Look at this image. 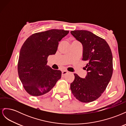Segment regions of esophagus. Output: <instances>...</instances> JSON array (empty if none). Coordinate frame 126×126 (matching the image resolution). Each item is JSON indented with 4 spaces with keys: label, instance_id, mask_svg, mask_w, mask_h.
I'll return each instance as SVG.
<instances>
[{
    "label": "esophagus",
    "instance_id": "esophagus-1",
    "mask_svg": "<svg viewBox=\"0 0 126 126\" xmlns=\"http://www.w3.org/2000/svg\"><path fill=\"white\" fill-rule=\"evenodd\" d=\"M68 73V72L66 70H63L62 71V76H64L66 75H67Z\"/></svg>",
    "mask_w": 126,
    "mask_h": 126
}]
</instances>
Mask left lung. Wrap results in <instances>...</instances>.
Instances as JSON below:
<instances>
[{"instance_id":"1","label":"left lung","mask_w":126,"mask_h":126,"mask_svg":"<svg viewBox=\"0 0 126 126\" xmlns=\"http://www.w3.org/2000/svg\"><path fill=\"white\" fill-rule=\"evenodd\" d=\"M70 33L82 45V60L86 61L87 71L85 78L74 74L70 89L80 101L92 102L101 96L112 77L111 49L105 39L90 32L77 30Z\"/></svg>"}]
</instances>
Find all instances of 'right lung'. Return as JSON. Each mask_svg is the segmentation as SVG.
I'll use <instances>...</instances> for the list:
<instances>
[{"instance_id": "1", "label": "right lung", "mask_w": 126, "mask_h": 126, "mask_svg": "<svg viewBox=\"0 0 126 126\" xmlns=\"http://www.w3.org/2000/svg\"><path fill=\"white\" fill-rule=\"evenodd\" d=\"M69 33L50 29L32 34L20 49L18 63L19 77L25 89L33 96L50 91L61 78L62 71L47 65L49 55H55L59 42Z\"/></svg>"}]
</instances>
